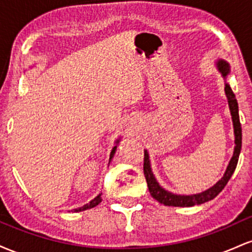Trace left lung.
<instances>
[{
    "label": "left lung",
    "instance_id": "left-lung-1",
    "mask_svg": "<svg viewBox=\"0 0 252 252\" xmlns=\"http://www.w3.org/2000/svg\"><path fill=\"white\" fill-rule=\"evenodd\" d=\"M217 67H218L219 72L221 73V76L224 77V79H226L227 74L230 73V63L225 60L219 59L217 62ZM225 94L227 97V103L228 108H230L231 116H232V122H233V131H235V150H233V155L231 158L230 162L226 170H225L224 176L217 182L216 185H213L212 187H210L209 189L204 190V192L198 193V194H190V195H185V194H174V193L168 192L162 187L160 186L158 180L155 179V175L153 174L152 167H150V160H149V154L148 150H144V162H143V172L144 176H146L147 185H148V189L150 192V195L158 200L160 204L166 205V206H176V207H190L194 206V205H200L204 202L212 200L215 199L219 193L224 189V187L226 186V184L230 180V178L232 176L233 172H235L237 162H238L239 153L242 149V126L241 122H239V115H238V103H237L236 96L233 94V91L231 90L230 85L227 83H225Z\"/></svg>",
    "mask_w": 252,
    "mask_h": 252
}]
</instances>
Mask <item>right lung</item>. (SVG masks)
Returning a JSON list of instances; mask_svg holds the SVG:
<instances>
[{
	"label": "right lung",
	"instance_id": "obj_1",
	"mask_svg": "<svg viewBox=\"0 0 252 252\" xmlns=\"http://www.w3.org/2000/svg\"><path fill=\"white\" fill-rule=\"evenodd\" d=\"M120 142V138H118V140L116 141V144ZM116 148H117V146H115L114 148H112V150H111V154H110V161L112 160V158H114V155H115V153H116ZM102 193H100V194H98L96 198L94 199V200H91L89 202V204H86V205H84V206H82V207H78V209H74L73 211L74 212H82V211H85V210H89V209H92V207H94V206H97L98 204H99L100 201H102Z\"/></svg>",
	"mask_w": 252,
	"mask_h": 252
}]
</instances>
